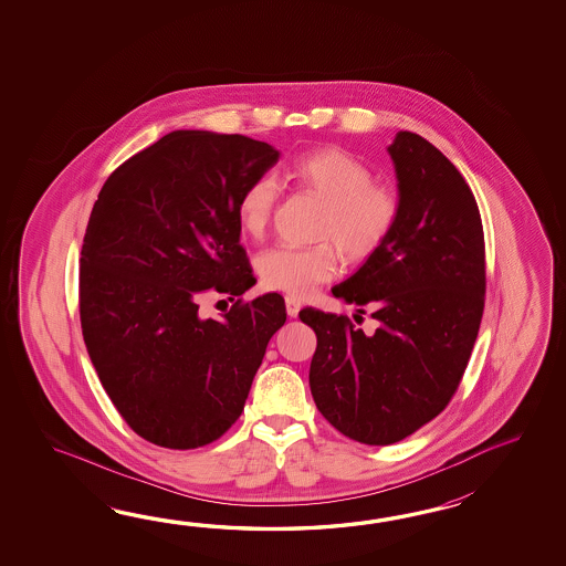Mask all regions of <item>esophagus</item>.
Wrapping results in <instances>:
<instances>
[{"label":"esophagus","mask_w":566,"mask_h":566,"mask_svg":"<svg viewBox=\"0 0 566 566\" xmlns=\"http://www.w3.org/2000/svg\"><path fill=\"white\" fill-rule=\"evenodd\" d=\"M285 307H287L289 317H297V313L301 310V301L295 297H285Z\"/></svg>","instance_id":"34e87169"}]
</instances>
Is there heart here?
Listing matches in <instances>:
<instances>
[{
  "label": "heart",
  "mask_w": 566,
  "mask_h": 566,
  "mask_svg": "<svg viewBox=\"0 0 566 566\" xmlns=\"http://www.w3.org/2000/svg\"><path fill=\"white\" fill-rule=\"evenodd\" d=\"M283 180L324 205L315 247H275L256 259L261 285L289 297H310L339 271V254L348 263L370 259L392 234L400 217L398 193L374 184V171L360 157L339 147H319L293 157ZM275 186L254 178L237 200V222L247 239H261L275 206ZM333 244L329 245L328 242ZM337 248L334 250L333 247Z\"/></svg>",
  "instance_id": "obj_1"
}]
</instances>
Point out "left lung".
I'll return each mask as SVG.
<instances>
[{"mask_svg":"<svg viewBox=\"0 0 566 566\" xmlns=\"http://www.w3.org/2000/svg\"><path fill=\"white\" fill-rule=\"evenodd\" d=\"M386 151L397 174V227L332 289L356 313L368 305L378 327L364 334L346 315L300 312L317 336L313 400L339 433L366 446L402 441L446 409L468 368L485 295L480 208L463 176L417 133L398 132Z\"/></svg>","mask_w":566,"mask_h":566,"instance_id":"left-lung-1","label":"left lung"}]
</instances>
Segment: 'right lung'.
I'll return each instance as SVG.
<instances>
[{
    "label": "right lung",
    "instance_id": "obj_1",
    "mask_svg": "<svg viewBox=\"0 0 566 566\" xmlns=\"http://www.w3.org/2000/svg\"><path fill=\"white\" fill-rule=\"evenodd\" d=\"M281 151L244 135L180 129L115 169L81 251L86 352L115 409L147 441L196 449L241 417L285 301H237L200 317L208 289L254 285L237 200ZM229 297V300H230Z\"/></svg>",
    "mask_w": 566,
    "mask_h": 566
}]
</instances>
